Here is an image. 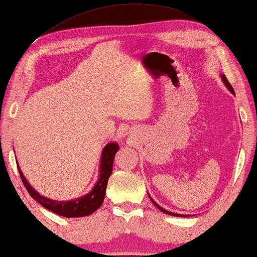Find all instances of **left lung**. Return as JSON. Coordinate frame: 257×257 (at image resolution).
Wrapping results in <instances>:
<instances>
[{
    "label": "left lung",
    "mask_w": 257,
    "mask_h": 257,
    "mask_svg": "<svg viewBox=\"0 0 257 257\" xmlns=\"http://www.w3.org/2000/svg\"><path fill=\"white\" fill-rule=\"evenodd\" d=\"M221 80H222V82H224V84L226 85V88H227L228 89V90L230 91V92H232V94L233 95H235V92H234V89H233V87H232V85H230L229 84V82H228V81H227V79H226V76L224 75V74H221ZM148 197H150V198H151V200H152V203H153L154 204V205L156 206V207H158V209L160 210V211H161V212H163V213H166V214H169V215H174V217H183V218H185V217H190V215H187V214H185V215H183V214H178V213H174V212H170V211H167V210H165V209H163V207H161V206H160L159 205V204L158 203H156L155 202V200L153 199V198H152V197L150 196V193H148Z\"/></svg>",
    "instance_id": "8db88e82"
}]
</instances>
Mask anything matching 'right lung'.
Listing matches in <instances>:
<instances>
[{
  "instance_id": "obj_1",
  "label": "right lung",
  "mask_w": 257,
  "mask_h": 257,
  "mask_svg": "<svg viewBox=\"0 0 257 257\" xmlns=\"http://www.w3.org/2000/svg\"><path fill=\"white\" fill-rule=\"evenodd\" d=\"M118 150H119V145L117 143H109L105 145V147L102 151L101 163H99L98 170V180L95 183L94 188L88 193H85L84 196L72 200H53L46 198V197L42 196L38 191H36L31 187V184L29 183L23 173H22L20 166H17L18 173H20L24 187L27 188L30 196L37 200L40 205L45 207V209L66 218L85 217V215L94 213L103 204L107 181H109L110 175L112 173L113 159Z\"/></svg>"
}]
</instances>
